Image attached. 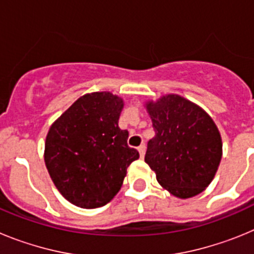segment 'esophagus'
Returning <instances> with one entry per match:
<instances>
[{
	"mask_svg": "<svg viewBox=\"0 0 254 254\" xmlns=\"http://www.w3.org/2000/svg\"><path fill=\"white\" fill-rule=\"evenodd\" d=\"M145 151H146V146L145 145H141V146H138V152H140V156L141 158H143L145 156Z\"/></svg>",
	"mask_w": 254,
	"mask_h": 254,
	"instance_id": "esophagus-1",
	"label": "esophagus"
}]
</instances>
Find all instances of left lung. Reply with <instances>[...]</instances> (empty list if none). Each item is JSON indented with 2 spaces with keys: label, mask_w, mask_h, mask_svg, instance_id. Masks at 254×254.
Listing matches in <instances>:
<instances>
[{
  "label": "left lung",
  "mask_w": 254,
  "mask_h": 254,
  "mask_svg": "<svg viewBox=\"0 0 254 254\" xmlns=\"http://www.w3.org/2000/svg\"><path fill=\"white\" fill-rule=\"evenodd\" d=\"M155 137L149 141L145 161L159 185L186 199L208 187L223 156V141L214 120L196 103L167 94L145 103Z\"/></svg>",
  "instance_id": "obj_1"
}]
</instances>
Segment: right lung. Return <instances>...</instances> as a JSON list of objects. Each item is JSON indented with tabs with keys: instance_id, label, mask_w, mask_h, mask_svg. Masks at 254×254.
Listing matches in <instances>:
<instances>
[{
	"instance_id": "right-lung-1",
	"label": "right lung",
	"mask_w": 254,
	"mask_h": 254,
	"mask_svg": "<svg viewBox=\"0 0 254 254\" xmlns=\"http://www.w3.org/2000/svg\"><path fill=\"white\" fill-rule=\"evenodd\" d=\"M122 98L109 91L80 96L49 127L44 163L62 196L81 208L107 205L140 154L118 127Z\"/></svg>"
}]
</instances>
